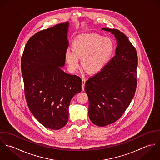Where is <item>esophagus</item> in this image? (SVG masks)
I'll list each match as a JSON object with an SVG mask.
<instances>
[{"label": "esophagus", "mask_w": 160, "mask_h": 160, "mask_svg": "<svg viewBox=\"0 0 160 160\" xmlns=\"http://www.w3.org/2000/svg\"><path fill=\"white\" fill-rule=\"evenodd\" d=\"M85 83H86V80L84 79H82V90H84V86H85Z\"/></svg>", "instance_id": "obj_1"}]
</instances>
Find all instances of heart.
<instances>
[{
	"mask_svg": "<svg viewBox=\"0 0 160 160\" xmlns=\"http://www.w3.org/2000/svg\"><path fill=\"white\" fill-rule=\"evenodd\" d=\"M114 43L108 37L98 34H88L77 36L72 43V49L65 53L69 69L75 71L79 67L81 58L82 68L90 74L100 72L110 60L114 52Z\"/></svg>",
	"mask_w": 160,
	"mask_h": 160,
	"instance_id": "obj_1",
	"label": "heart"
}]
</instances>
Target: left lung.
<instances>
[{"mask_svg": "<svg viewBox=\"0 0 160 160\" xmlns=\"http://www.w3.org/2000/svg\"><path fill=\"white\" fill-rule=\"evenodd\" d=\"M114 34V57L85 84L89 97V116L98 126L119 119L131 102L137 88V52L127 36L115 29L102 28Z\"/></svg>", "mask_w": 160, "mask_h": 160, "instance_id": "left-lung-1", "label": "left lung"}]
</instances>
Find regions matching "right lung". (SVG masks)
Wrapping results in <instances>:
<instances>
[{
	"instance_id": "add662e5",
	"label": "right lung",
	"mask_w": 160,
	"mask_h": 160,
	"mask_svg": "<svg viewBox=\"0 0 160 160\" xmlns=\"http://www.w3.org/2000/svg\"><path fill=\"white\" fill-rule=\"evenodd\" d=\"M69 23L58 24L33 35L21 59L26 100L37 120L58 130L68 121L71 98L82 90L81 79L64 72Z\"/></svg>"
}]
</instances>
